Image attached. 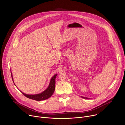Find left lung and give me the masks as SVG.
Here are the masks:
<instances>
[{"mask_svg": "<svg viewBox=\"0 0 125 125\" xmlns=\"http://www.w3.org/2000/svg\"><path fill=\"white\" fill-rule=\"evenodd\" d=\"M81 97L83 98H84V99H91L90 98H87V97H83V96H81Z\"/></svg>", "mask_w": 125, "mask_h": 125, "instance_id": "1", "label": "left lung"}]
</instances>
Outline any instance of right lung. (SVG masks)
Instances as JSON below:
<instances>
[{
  "mask_svg": "<svg viewBox=\"0 0 125 125\" xmlns=\"http://www.w3.org/2000/svg\"><path fill=\"white\" fill-rule=\"evenodd\" d=\"M11 77H12V80L13 81L14 84L15 85L14 82L11 71ZM57 75V74H55L51 78V79L50 81V82H49V84L47 88L45 90H44L41 93H39V94H28L24 93L23 92L21 91L20 90V91L26 97H28V98L31 99L33 100H35L37 101H41V100H43L48 99V98L51 97V96L53 94V93H54V92L55 86V79H56ZM15 86H16V85H15Z\"/></svg>",
  "mask_w": 125,
  "mask_h": 125,
  "instance_id": "obj_1",
  "label": "right lung"
}]
</instances>
